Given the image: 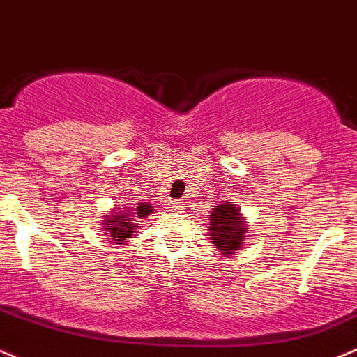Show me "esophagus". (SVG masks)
<instances>
[{
  "label": "esophagus",
  "instance_id": "obj_1",
  "mask_svg": "<svg viewBox=\"0 0 357 357\" xmlns=\"http://www.w3.org/2000/svg\"><path fill=\"white\" fill-rule=\"evenodd\" d=\"M169 208H171V210H181L183 208V202H172V204L169 205Z\"/></svg>",
  "mask_w": 357,
  "mask_h": 357
}]
</instances>
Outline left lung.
<instances>
[{"instance_id": "8db88e82", "label": "left lung", "mask_w": 357, "mask_h": 357, "mask_svg": "<svg viewBox=\"0 0 357 357\" xmlns=\"http://www.w3.org/2000/svg\"><path fill=\"white\" fill-rule=\"evenodd\" d=\"M208 220V236L212 238L213 246L224 257H232L238 253L241 250L243 241L248 238V224L243 217L241 208L226 200L224 204L215 205Z\"/></svg>"}]
</instances>
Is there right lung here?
I'll list each match as a JSON object with an SVG mask.
<instances>
[{"label":"right lung","instance_id":"1","mask_svg":"<svg viewBox=\"0 0 357 357\" xmlns=\"http://www.w3.org/2000/svg\"><path fill=\"white\" fill-rule=\"evenodd\" d=\"M153 207L150 204H125V205H116L114 212L109 213V215H104L102 220V231L104 236L114 241L116 245H125L128 243V239L133 238L135 231H137L138 222L140 219L147 217L152 213Z\"/></svg>","mask_w":357,"mask_h":357}]
</instances>
